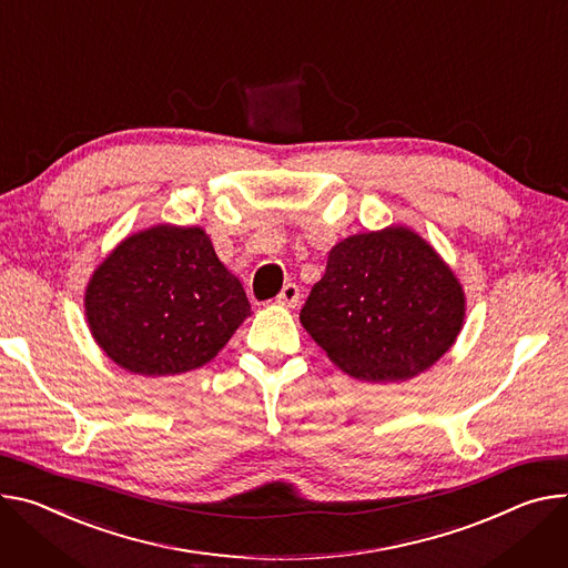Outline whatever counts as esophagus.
<instances>
[{"label": "esophagus", "instance_id": "34e87169", "mask_svg": "<svg viewBox=\"0 0 568 568\" xmlns=\"http://www.w3.org/2000/svg\"><path fill=\"white\" fill-rule=\"evenodd\" d=\"M276 303L283 305V307H294L298 303V287L294 283H287L283 285L281 294L276 296Z\"/></svg>", "mask_w": 568, "mask_h": 568}]
</instances>
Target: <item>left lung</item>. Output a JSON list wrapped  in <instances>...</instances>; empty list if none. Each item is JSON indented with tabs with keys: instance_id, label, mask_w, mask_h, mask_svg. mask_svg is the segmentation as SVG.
<instances>
[{
	"instance_id": "8db88e82",
	"label": "left lung",
	"mask_w": 568,
	"mask_h": 568,
	"mask_svg": "<svg viewBox=\"0 0 568 568\" xmlns=\"http://www.w3.org/2000/svg\"><path fill=\"white\" fill-rule=\"evenodd\" d=\"M467 296L419 233L392 224L337 242L301 324L331 363L363 383H403L455 344Z\"/></svg>"
}]
</instances>
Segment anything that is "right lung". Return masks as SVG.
Segmentation results:
<instances>
[{"label":"right lung","instance_id":"right-lung-1","mask_svg":"<svg viewBox=\"0 0 568 568\" xmlns=\"http://www.w3.org/2000/svg\"><path fill=\"white\" fill-rule=\"evenodd\" d=\"M83 307L97 346L144 378L211 363L251 315L211 235L168 222L126 235L97 265Z\"/></svg>","mask_w":568,"mask_h":568}]
</instances>
